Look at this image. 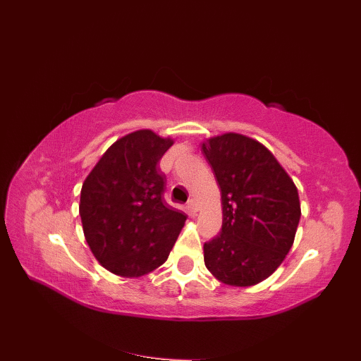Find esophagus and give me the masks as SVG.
I'll return each mask as SVG.
<instances>
[{"label": "esophagus", "mask_w": 361, "mask_h": 361, "mask_svg": "<svg viewBox=\"0 0 361 361\" xmlns=\"http://www.w3.org/2000/svg\"><path fill=\"white\" fill-rule=\"evenodd\" d=\"M188 207H189V209L193 212V214H196V212L199 211V204H197L196 199H190L189 204H188Z\"/></svg>", "instance_id": "1"}]
</instances>
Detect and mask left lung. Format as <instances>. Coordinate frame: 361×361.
<instances>
[{
    "label": "left lung",
    "mask_w": 361,
    "mask_h": 361,
    "mask_svg": "<svg viewBox=\"0 0 361 361\" xmlns=\"http://www.w3.org/2000/svg\"><path fill=\"white\" fill-rule=\"evenodd\" d=\"M202 153L223 207L220 233L204 244L207 269L233 287L262 283L295 241L300 220L296 185L263 144L241 133L207 140Z\"/></svg>",
    "instance_id": "8db88e82"
}]
</instances>
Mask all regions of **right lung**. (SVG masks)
Returning a JSON list of instances; mask_svg holds the SVG:
<instances>
[{
	"mask_svg": "<svg viewBox=\"0 0 361 361\" xmlns=\"http://www.w3.org/2000/svg\"><path fill=\"white\" fill-rule=\"evenodd\" d=\"M173 144L150 129L128 133L86 177L80 217L93 256L106 271L137 278L164 264L185 216L164 199L159 160Z\"/></svg>",
	"mask_w": 361,
	"mask_h": 361,
	"instance_id": "right-lung-1",
	"label": "right lung"
}]
</instances>
